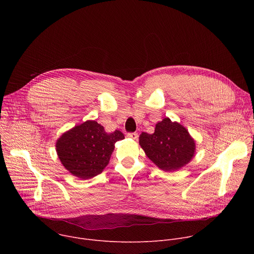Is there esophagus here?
<instances>
[{
  "mask_svg": "<svg viewBox=\"0 0 254 254\" xmlns=\"http://www.w3.org/2000/svg\"><path fill=\"white\" fill-rule=\"evenodd\" d=\"M127 135V137L132 138V139H137V137H138V134L136 132H128Z\"/></svg>",
  "mask_w": 254,
  "mask_h": 254,
  "instance_id": "1",
  "label": "esophagus"
}]
</instances>
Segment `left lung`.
I'll use <instances>...</instances> for the list:
<instances>
[{
  "label": "left lung",
  "instance_id": "8db88e82",
  "mask_svg": "<svg viewBox=\"0 0 254 254\" xmlns=\"http://www.w3.org/2000/svg\"><path fill=\"white\" fill-rule=\"evenodd\" d=\"M139 144L148 158L163 171H176L194 156L195 141L188 130L166 118L156 125L155 132H141Z\"/></svg>",
  "mask_w": 254,
  "mask_h": 254
}]
</instances>
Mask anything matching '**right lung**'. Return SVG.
<instances>
[{"label":"right lung","mask_w":254,"mask_h":254,"mask_svg":"<svg viewBox=\"0 0 254 254\" xmlns=\"http://www.w3.org/2000/svg\"><path fill=\"white\" fill-rule=\"evenodd\" d=\"M120 130L105 132L94 121H87L62 134L56 151L62 165L80 179H90L102 172L115 150V143L124 139Z\"/></svg>","instance_id":"right-lung-1"}]
</instances>
